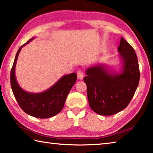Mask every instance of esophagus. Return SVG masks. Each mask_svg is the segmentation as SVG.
<instances>
[{
  "label": "esophagus",
  "instance_id": "1",
  "mask_svg": "<svg viewBox=\"0 0 153 153\" xmlns=\"http://www.w3.org/2000/svg\"><path fill=\"white\" fill-rule=\"evenodd\" d=\"M77 78H78L79 79H82L83 77H84V73H83L82 70L77 71Z\"/></svg>",
  "mask_w": 153,
  "mask_h": 153
}]
</instances>
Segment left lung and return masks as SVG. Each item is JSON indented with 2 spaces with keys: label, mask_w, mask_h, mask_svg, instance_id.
Returning <instances> with one entry per match:
<instances>
[{
  "label": "left lung",
  "mask_w": 153,
  "mask_h": 153,
  "mask_svg": "<svg viewBox=\"0 0 153 153\" xmlns=\"http://www.w3.org/2000/svg\"><path fill=\"white\" fill-rule=\"evenodd\" d=\"M117 50L123 61L120 74L111 73L99 65L88 68L84 77L90 107L101 115H112L126 108L138 86L140 69L135 51L122 37Z\"/></svg>",
  "instance_id": "8db88e82"
}]
</instances>
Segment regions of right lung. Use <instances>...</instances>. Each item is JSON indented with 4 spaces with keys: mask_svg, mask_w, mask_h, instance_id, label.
<instances>
[{
    "mask_svg": "<svg viewBox=\"0 0 153 153\" xmlns=\"http://www.w3.org/2000/svg\"><path fill=\"white\" fill-rule=\"evenodd\" d=\"M31 38L19 48L11 71V86L15 99L25 113L33 117L45 119L53 117L63 109L67 95L77 80V74L72 73L63 76L53 86L41 93L24 91L15 77V66L18 55L23 46L32 40Z\"/></svg>",
    "mask_w": 153,
    "mask_h": 153,
    "instance_id": "obj_1",
    "label": "right lung"
}]
</instances>
